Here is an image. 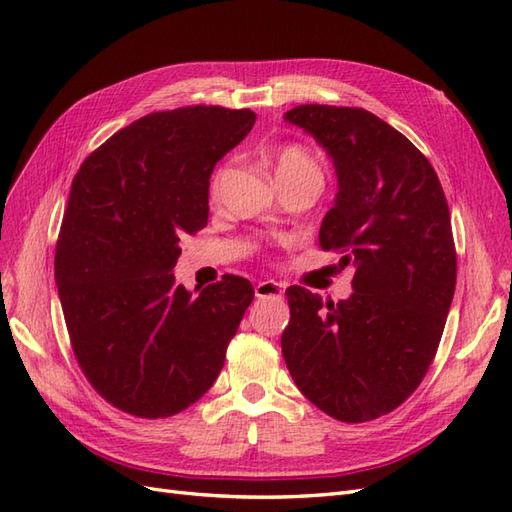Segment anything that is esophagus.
I'll return each instance as SVG.
<instances>
[{
    "label": "esophagus",
    "instance_id": "34e87169",
    "mask_svg": "<svg viewBox=\"0 0 512 512\" xmlns=\"http://www.w3.org/2000/svg\"><path fill=\"white\" fill-rule=\"evenodd\" d=\"M284 294V286L277 284L273 280H265V282H258L256 284V297L258 299H280Z\"/></svg>",
    "mask_w": 512,
    "mask_h": 512
}]
</instances>
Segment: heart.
<instances>
[{
    "label": "heart",
    "instance_id": "1",
    "mask_svg": "<svg viewBox=\"0 0 512 512\" xmlns=\"http://www.w3.org/2000/svg\"><path fill=\"white\" fill-rule=\"evenodd\" d=\"M273 162V173L275 179H286V177H316L322 179V170L316 162V158L303 149L301 145H280L271 153ZM222 170L211 181V194H218L220 183H222Z\"/></svg>",
    "mask_w": 512,
    "mask_h": 512
}]
</instances>
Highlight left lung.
Instances as JSON below:
<instances>
[{
  "label": "left lung",
  "mask_w": 512,
  "mask_h": 512,
  "mask_svg": "<svg viewBox=\"0 0 512 512\" xmlns=\"http://www.w3.org/2000/svg\"><path fill=\"white\" fill-rule=\"evenodd\" d=\"M284 119L333 160L335 205L318 241L356 267L346 301L286 290L284 359L316 408L371 421L404 404L436 356L457 282L451 213L429 160L374 113L301 104Z\"/></svg>",
  "instance_id": "left-lung-1"
}]
</instances>
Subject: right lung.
Masks as SVG:
<instances>
[{
  "label": "right lung",
  "instance_id": "add662e5",
  "mask_svg": "<svg viewBox=\"0 0 512 512\" xmlns=\"http://www.w3.org/2000/svg\"><path fill=\"white\" fill-rule=\"evenodd\" d=\"M250 108L185 106L141 117L81 164L55 252L76 361L115 408L166 418L224 367L252 284L175 282L181 235L207 226L209 177L254 128Z\"/></svg>",
  "mask_w": 512,
  "mask_h": 512
}]
</instances>
